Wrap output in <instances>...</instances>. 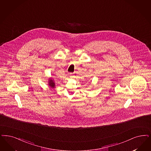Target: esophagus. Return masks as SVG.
<instances>
[{
	"label": "esophagus",
	"instance_id": "1",
	"mask_svg": "<svg viewBox=\"0 0 151 151\" xmlns=\"http://www.w3.org/2000/svg\"><path fill=\"white\" fill-rule=\"evenodd\" d=\"M70 76H71H71H73V73H70Z\"/></svg>",
	"mask_w": 151,
	"mask_h": 151
}]
</instances>
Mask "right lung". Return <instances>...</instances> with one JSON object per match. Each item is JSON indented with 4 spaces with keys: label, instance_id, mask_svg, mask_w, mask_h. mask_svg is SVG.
<instances>
[{
    "label": "right lung",
    "instance_id": "obj_1",
    "mask_svg": "<svg viewBox=\"0 0 151 151\" xmlns=\"http://www.w3.org/2000/svg\"><path fill=\"white\" fill-rule=\"evenodd\" d=\"M48 85L50 86V87H51L52 88H55V83L51 78H49Z\"/></svg>",
    "mask_w": 151,
    "mask_h": 151
}]
</instances>
